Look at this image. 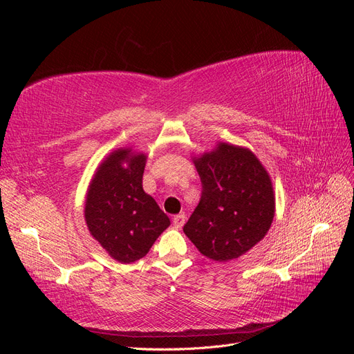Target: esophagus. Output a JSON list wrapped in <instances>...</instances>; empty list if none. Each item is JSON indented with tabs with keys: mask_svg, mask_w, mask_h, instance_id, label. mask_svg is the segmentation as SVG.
I'll return each instance as SVG.
<instances>
[{
	"mask_svg": "<svg viewBox=\"0 0 354 354\" xmlns=\"http://www.w3.org/2000/svg\"><path fill=\"white\" fill-rule=\"evenodd\" d=\"M185 223H186V216H185V214H178V216H174V218H173V226H174L176 229H181V227H183Z\"/></svg>",
	"mask_w": 354,
	"mask_h": 354,
	"instance_id": "obj_1",
	"label": "esophagus"
}]
</instances>
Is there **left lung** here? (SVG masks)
Wrapping results in <instances>:
<instances>
[{"instance_id":"obj_1","label":"left lung","mask_w":354,"mask_h":354,"mask_svg":"<svg viewBox=\"0 0 354 354\" xmlns=\"http://www.w3.org/2000/svg\"><path fill=\"white\" fill-rule=\"evenodd\" d=\"M202 196L183 232L202 255L236 260L269 232L276 201L272 178L248 147L218 142L194 156Z\"/></svg>"}]
</instances>
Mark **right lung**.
I'll list each match as a JSON object with an SVG mask.
<instances>
[{"label":"right lung","instance_id":"add662e5","mask_svg":"<svg viewBox=\"0 0 354 354\" xmlns=\"http://www.w3.org/2000/svg\"><path fill=\"white\" fill-rule=\"evenodd\" d=\"M146 159V153L133 147L116 149L95 169L85 195L84 217L90 234L122 264L143 259L171 224L143 190Z\"/></svg>","mask_w":354,"mask_h":354}]
</instances>
